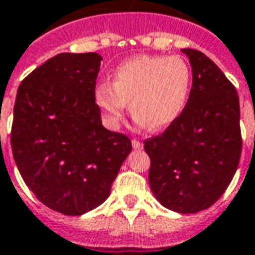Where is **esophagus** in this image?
I'll return each instance as SVG.
<instances>
[{
  "label": "esophagus",
  "mask_w": 255,
  "mask_h": 255,
  "mask_svg": "<svg viewBox=\"0 0 255 255\" xmlns=\"http://www.w3.org/2000/svg\"><path fill=\"white\" fill-rule=\"evenodd\" d=\"M131 146H133V148H136V150H140V148L143 147V143L139 141V140L133 139L131 140Z\"/></svg>",
  "instance_id": "1"
}]
</instances>
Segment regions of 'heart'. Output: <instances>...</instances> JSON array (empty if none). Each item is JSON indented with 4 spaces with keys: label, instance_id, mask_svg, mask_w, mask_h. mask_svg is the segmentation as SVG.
Wrapping results in <instances>:
<instances>
[{
    "label": "heart",
    "instance_id": "heart-1",
    "mask_svg": "<svg viewBox=\"0 0 255 255\" xmlns=\"http://www.w3.org/2000/svg\"><path fill=\"white\" fill-rule=\"evenodd\" d=\"M192 71L179 56H136L116 66L112 84L100 83L94 100L108 128L116 129L128 112L151 130H163L178 119L187 107Z\"/></svg>",
    "mask_w": 255,
    "mask_h": 255
}]
</instances>
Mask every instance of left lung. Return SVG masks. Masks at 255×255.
Returning <instances> with one entry per match:
<instances>
[{"label": "left lung", "mask_w": 255, "mask_h": 255, "mask_svg": "<svg viewBox=\"0 0 255 255\" xmlns=\"http://www.w3.org/2000/svg\"><path fill=\"white\" fill-rule=\"evenodd\" d=\"M192 67L187 107L161 134L144 141L155 199L182 215L208 209L233 179L242 154L235 85L208 56L182 49Z\"/></svg>", "instance_id": "left-lung-1"}]
</instances>
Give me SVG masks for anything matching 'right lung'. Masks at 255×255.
<instances>
[{
  "label": "right lung",
  "instance_id": "obj_1",
  "mask_svg": "<svg viewBox=\"0 0 255 255\" xmlns=\"http://www.w3.org/2000/svg\"><path fill=\"white\" fill-rule=\"evenodd\" d=\"M101 57L60 53L18 88L11 146L28 188L40 202L80 216L108 199L131 151L128 136L105 129L94 100Z\"/></svg>",
  "mask_w": 255,
  "mask_h": 255
}]
</instances>
